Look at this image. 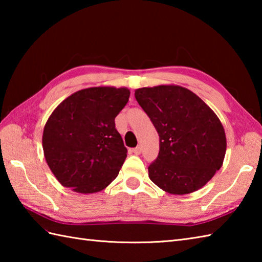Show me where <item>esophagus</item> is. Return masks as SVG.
Returning <instances> with one entry per match:
<instances>
[{
	"label": "esophagus",
	"mask_w": 262,
	"mask_h": 262,
	"mask_svg": "<svg viewBox=\"0 0 262 262\" xmlns=\"http://www.w3.org/2000/svg\"><path fill=\"white\" fill-rule=\"evenodd\" d=\"M133 153L136 154V155H140L142 153V147L141 146H137L135 148H133Z\"/></svg>",
	"instance_id": "1"
}]
</instances>
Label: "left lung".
<instances>
[{"mask_svg": "<svg viewBox=\"0 0 262 262\" xmlns=\"http://www.w3.org/2000/svg\"><path fill=\"white\" fill-rule=\"evenodd\" d=\"M160 136L158 158L148 177L162 190L186 194L205 186L223 164L224 127L202 99L179 85L141 88L135 91Z\"/></svg>", "mask_w": 262, "mask_h": 262, "instance_id": "obj_1", "label": "left lung"}]
</instances>
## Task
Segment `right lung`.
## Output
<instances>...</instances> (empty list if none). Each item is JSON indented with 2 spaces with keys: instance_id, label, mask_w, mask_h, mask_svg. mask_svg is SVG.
Segmentation results:
<instances>
[{
  "instance_id": "obj_1",
  "label": "right lung",
  "mask_w": 262,
  "mask_h": 262,
  "mask_svg": "<svg viewBox=\"0 0 262 262\" xmlns=\"http://www.w3.org/2000/svg\"><path fill=\"white\" fill-rule=\"evenodd\" d=\"M129 94L126 88H89L66 98L53 111L43 128L42 148L60 185L93 193L116 179L127 148L115 118Z\"/></svg>"
}]
</instances>
